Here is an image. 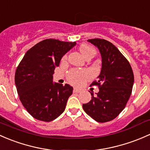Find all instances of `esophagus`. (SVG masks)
I'll return each instance as SVG.
<instances>
[{"label": "esophagus", "mask_w": 150, "mask_h": 150, "mask_svg": "<svg viewBox=\"0 0 150 150\" xmlns=\"http://www.w3.org/2000/svg\"><path fill=\"white\" fill-rule=\"evenodd\" d=\"M81 91H80V89H77V88H74V92H76V93H79V92H80Z\"/></svg>", "instance_id": "1"}]
</instances>
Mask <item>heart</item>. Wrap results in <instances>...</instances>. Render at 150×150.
Returning a JSON list of instances; mask_svg holds the SVG:
<instances>
[{
	"instance_id": "heart-1",
	"label": "heart",
	"mask_w": 150,
	"mask_h": 150,
	"mask_svg": "<svg viewBox=\"0 0 150 150\" xmlns=\"http://www.w3.org/2000/svg\"><path fill=\"white\" fill-rule=\"evenodd\" d=\"M79 51L85 58H89V57H93L96 53V50L94 47L86 44H82L80 45ZM66 58H67V56L65 55L63 58V60L64 61ZM89 74L86 71L78 70V69H72L68 73L67 79L68 81L71 84L76 86H81L84 84V83L89 78Z\"/></svg>"
}]
</instances>
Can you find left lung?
I'll use <instances>...</instances> for the list:
<instances>
[{
	"label": "left lung",
	"mask_w": 150,
	"mask_h": 150,
	"mask_svg": "<svg viewBox=\"0 0 150 150\" xmlns=\"http://www.w3.org/2000/svg\"><path fill=\"white\" fill-rule=\"evenodd\" d=\"M88 42L96 46L102 57V69L97 85L99 92L92 100L83 104V109L89 116L100 123L112 121L126 107L132 95L134 73L130 64L114 45L103 39H91Z\"/></svg>",
	"instance_id": "obj_1"
}]
</instances>
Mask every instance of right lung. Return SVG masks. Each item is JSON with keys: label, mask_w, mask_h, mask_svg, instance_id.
<instances>
[{"label": "right lung", "mask_w": 150, "mask_h": 150, "mask_svg": "<svg viewBox=\"0 0 150 150\" xmlns=\"http://www.w3.org/2000/svg\"><path fill=\"white\" fill-rule=\"evenodd\" d=\"M76 45V42L44 40L29 49L18 64L16 89L20 101L33 118L50 122L64 111L73 87L53 83L52 74L62 57Z\"/></svg>", "instance_id": "add662e5"}]
</instances>
